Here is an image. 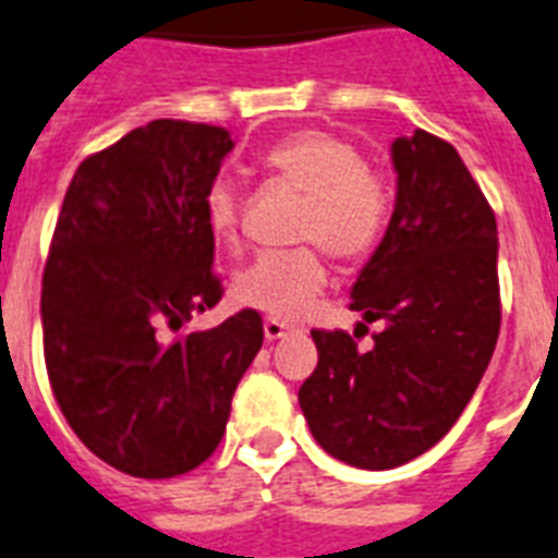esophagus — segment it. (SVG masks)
<instances>
[{"instance_id": "esophagus-1", "label": "esophagus", "mask_w": 558, "mask_h": 558, "mask_svg": "<svg viewBox=\"0 0 558 558\" xmlns=\"http://www.w3.org/2000/svg\"><path fill=\"white\" fill-rule=\"evenodd\" d=\"M288 325L279 319H265V339L268 342H276V339H282V336H288Z\"/></svg>"}]
</instances>
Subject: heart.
Returning <instances> with one entry per match:
<instances>
[{"instance_id": "1", "label": "heart", "mask_w": 558, "mask_h": 558, "mask_svg": "<svg viewBox=\"0 0 558 558\" xmlns=\"http://www.w3.org/2000/svg\"><path fill=\"white\" fill-rule=\"evenodd\" d=\"M265 168L293 191L305 193L296 236L319 242L336 259H365L388 233L393 193L388 179L365 162L356 142L307 128L270 145ZM205 222L216 242L239 245L242 196L230 179L216 177L207 185ZM325 282L328 265L316 245L265 251L236 274L233 299L279 319H293L307 311Z\"/></svg>"}]
</instances>
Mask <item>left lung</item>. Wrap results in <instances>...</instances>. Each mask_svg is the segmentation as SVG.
Masks as SVG:
<instances>
[{"instance_id":"8db88e82","label":"left lung","mask_w":558,"mask_h":558,"mask_svg":"<svg viewBox=\"0 0 558 558\" xmlns=\"http://www.w3.org/2000/svg\"><path fill=\"white\" fill-rule=\"evenodd\" d=\"M390 150L393 216L351 290L359 328H385L371 351L344 330H311L319 362L299 388L313 439L362 471L399 468L448 434L501 325L496 216L462 156L427 131Z\"/></svg>"}]
</instances>
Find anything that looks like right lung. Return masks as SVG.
<instances>
[{
  "mask_svg": "<svg viewBox=\"0 0 558 558\" xmlns=\"http://www.w3.org/2000/svg\"><path fill=\"white\" fill-rule=\"evenodd\" d=\"M230 150L225 128L154 119L87 156L64 193L41 274L45 365L73 434L128 476L199 468L265 339L251 307L168 333L222 299L205 191Z\"/></svg>",
  "mask_w": 558,
  "mask_h": 558,
  "instance_id": "obj_1",
  "label": "right lung"
}]
</instances>
